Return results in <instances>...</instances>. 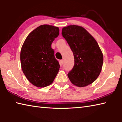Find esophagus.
I'll return each instance as SVG.
<instances>
[{"instance_id": "34e87169", "label": "esophagus", "mask_w": 122, "mask_h": 122, "mask_svg": "<svg viewBox=\"0 0 122 122\" xmlns=\"http://www.w3.org/2000/svg\"><path fill=\"white\" fill-rule=\"evenodd\" d=\"M60 65L62 66L63 65V60H60Z\"/></svg>"}]
</instances>
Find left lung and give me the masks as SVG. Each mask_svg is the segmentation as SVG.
I'll use <instances>...</instances> for the list:
<instances>
[{
  "instance_id": "1",
  "label": "left lung",
  "mask_w": 122,
  "mask_h": 122,
  "mask_svg": "<svg viewBox=\"0 0 122 122\" xmlns=\"http://www.w3.org/2000/svg\"><path fill=\"white\" fill-rule=\"evenodd\" d=\"M62 34L73 51L74 66L68 74L71 83L86 86L95 81L102 70L103 55L95 39L82 26L69 25Z\"/></svg>"
}]
</instances>
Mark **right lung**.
<instances>
[{
	"instance_id": "obj_1",
	"label": "right lung",
	"mask_w": 122,
	"mask_h": 122,
	"mask_svg": "<svg viewBox=\"0 0 122 122\" xmlns=\"http://www.w3.org/2000/svg\"><path fill=\"white\" fill-rule=\"evenodd\" d=\"M59 35L58 27L42 25L27 36L20 51L21 69L33 85L39 88L53 83L60 69L51 45Z\"/></svg>"
}]
</instances>
